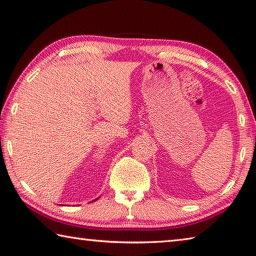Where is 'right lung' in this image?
Wrapping results in <instances>:
<instances>
[{
  "instance_id": "add662e5",
  "label": "right lung",
  "mask_w": 256,
  "mask_h": 256,
  "mask_svg": "<svg viewBox=\"0 0 256 256\" xmlns=\"http://www.w3.org/2000/svg\"><path fill=\"white\" fill-rule=\"evenodd\" d=\"M94 201H96V200H94Z\"/></svg>"
}]
</instances>
